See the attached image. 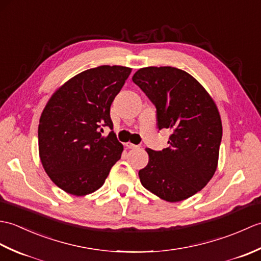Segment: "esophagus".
Instances as JSON below:
<instances>
[{
    "label": "esophagus",
    "instance_id": "1",
    "mask_svg": "<svg viewBox=\"0 0 261 261\" xmlns=\"http://www.w3.org/2000/svg\"><path fill=\"white\" fill-rule=\"evenodd\" d=\"M125 147H127L129 149H137V148H139V146L134 145V143H131V142H126V143H125Z\"/></svg>",
    "mask_w": 261,
    "mask_h": 261
}]
</instances>
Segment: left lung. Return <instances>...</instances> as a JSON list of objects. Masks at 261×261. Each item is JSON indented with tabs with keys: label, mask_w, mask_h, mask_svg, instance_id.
Here are the masks:
<instances>
[{
	"label": "left lung",
	"mask_w": 261,
	"mask_h": 261,
	"mask_svg": "<svg viewBox=\"0 0 261 261\" xmlns=\"http://www.w3.org/2000/svg\"><path fill=\"white\" fill-rule=\"evenodd\" d=\"M157 110L158 129H169V147L146 148L142 186L164 201L180 202L202 190L219 162L222 122L213 98L192 75L175 67L140 68L132 77Z\"/></svg>",
	"instance_id": "1"
}]
</instances>
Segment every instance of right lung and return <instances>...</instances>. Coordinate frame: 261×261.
<instances>
[{
  "instance_id": "1",
  "label": "right lung",
  "mask_w": 261,
  "mask_h": 261,
  "mask_svg": "<svg viewBox=\"0 0 261 261\" xmlns=\"http://www.w3.org/2000/svg\"><path fill=\"white\" fill-rule=\"evenodd\" d=\"M131 68L103 65L77 74L55 92L38 126L39 156L50 179L66 193L84 196L97 191L123 146L111 131L110 108Z\"/></svg>"
}]
</instances>
